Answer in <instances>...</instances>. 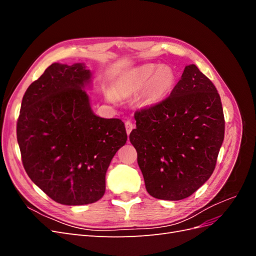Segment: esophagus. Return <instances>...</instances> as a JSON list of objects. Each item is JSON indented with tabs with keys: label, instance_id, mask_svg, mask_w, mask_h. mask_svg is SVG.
<instances>
[{
	"label": "esophagus",
	"instance_id": "obj_1",
	"mask_svg": "<svg viewBox=\"0 0 256 256\" xmlns=\"http://www.w3.org/2000/svg\"><path fill=\"white\" fill-rule=\"evenodd\" d=\"M125 127H126V131H127V134H129L131 131H132V129H134V124H132V122L131 120H127L126 122H125Z\"/></svg>",
	"mask_w": 256,
	"mask_h": 256
}]
</instances>
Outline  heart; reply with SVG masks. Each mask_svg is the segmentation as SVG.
Segmentation results:
<instances>
[{
    "label": "heart",
    "instance_id": "1",
    "mask_svg": "<svg viewBox=\"0 0 256 256\" xmlns=\"http://www.w3.org/2000/svg\"><path fill=\"white\" fill-rule=\"evenodd\" d=\"M176 83V74L168 65L144 64L124 72L115 83V95L106 92V98L115 102L116 96L127 98L142 92V104L145 106H156L168 96Z\"/></svg>",
    "mask_w": 256,
    "mask_h": 256
}]
</instances>
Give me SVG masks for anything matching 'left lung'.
<instances>
[{"mask_svg": "<svg viewBox=\"0 0 256 256\" xmlns=\"http://www.w3.org/2000/svg\"><path fill=\"white\" fill-rule=\"evenodd\" d=\"M130 142L147 192L180 200L212 176L224 138V115L212 82L194 64L186 66L170 95L136 111Z\"/></svg>", "mask_w": 256, "mask_h": 256, "instance_id": "8db88e82", "label": "left lung"}]
</instances>
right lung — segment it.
Returning <instances> with one entry per match:
<instances>
[{
	"mask_svg": "<svg viewBox=\"0 0 256 256\" xmlns=\"http://www.w3.org/2000/svg\"><path fill=\"white\" fill-rule=\"evenodd\" d=\"M84 64L53 63L22 98L17 140L32 182L63 205L97 202L111 160L127 141L125 124L92 112Z\"/></svg>",
	"mask_w": 256,
	"mask_h": 256,
	"instance_id": "1",
	"label": "right lung"
}]
</instances>
